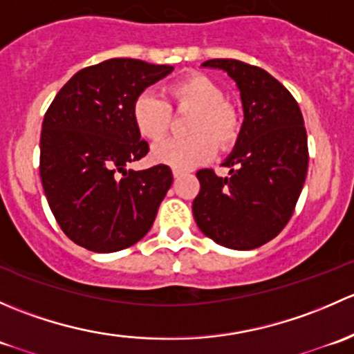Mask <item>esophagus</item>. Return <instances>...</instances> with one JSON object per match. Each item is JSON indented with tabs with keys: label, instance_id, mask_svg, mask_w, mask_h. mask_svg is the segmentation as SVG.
Instances as JSON below:
<instances>
[{
	"label": "esophagus",
	"instance_id": "obj_1",
	"mask_svg": "<svg viewBox=\"0 0 354 354\" xmlns=\"http://www.w3.org/2000/svg\"><path fill=\"white\" fill-rule=\"evenodd\" d=\"M173 176H174V178L183 176V171H181V169H173Z\"/></svg>",
	"mask_w": 354,
	"mask_h": 354
}]
</instances>
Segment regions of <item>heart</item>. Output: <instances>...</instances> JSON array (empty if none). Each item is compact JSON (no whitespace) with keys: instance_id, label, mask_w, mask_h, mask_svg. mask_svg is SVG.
Instances as JSON below:
<instances>
[{"instance_id":"obj_1","label":"heart","mask_w":354,"mask_h":354,"mask_svg":"<svg viewBox=\"0 0 354 354\" xmlns=\"http://www.w3.org/2000/svg\"><path fill=\"white\" fill-rule=\"evenodd\" d=\"M167 102L145 91L131 104V121L142 138L159 142L171 127V110L192 111L187 138H169L152 149V159L174 169L205 162L219 149H227L240 135V114L216 82L200 73L187 75L166 88Z\"/></svg>"}]
</instances>
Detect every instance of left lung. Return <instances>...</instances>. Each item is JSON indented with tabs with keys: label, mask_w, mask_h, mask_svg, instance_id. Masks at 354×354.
I'll use <instances>...</instances> for the list:
<instances>
[{
	"label": "left lung",
	"mask_w": 354,
	"mask_h": 354,
	"mask_svg": "<svg viewBox=\"0 0 354 354\" xmlns=\"http://www.w3.org/2000/svg\"><path fill=\"white\" fill-rule=\"evenodd\" d=\"M236 82L245 123L224 166L197 171L195 223L205 236L233 250L259 248L276 238L295 212L308 169L303 114L291 92L272 75L238 59H209Z\"/></svg>",
	"instance_id": "left-lung-1"
}]
</instances>
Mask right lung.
I'll return each instance as SVG.
<instances>
[{
	"instance_id": "1",
	"label": "right lung",
	"mask_w": 354,
	"mask_h": 354,
	"mask_svg": "<svg viewBox=\"0 0 354 354\" xmlns=\"http://www.w3.org/2000/svg\"><path fill=\"white\" fill-rule=\"evenodd\" d=\"M171 71L140 59H106L75 73L46 111L39 173L53 216L73 243L118 252L154 224L173 183L169 166H124L149 152L131 121V104Z\"/></svg>"
}]
</instances>
